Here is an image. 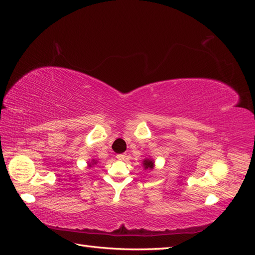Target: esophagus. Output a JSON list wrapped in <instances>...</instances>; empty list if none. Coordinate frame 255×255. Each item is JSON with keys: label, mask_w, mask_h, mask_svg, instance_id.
<instances>
[{"label": "esophagus", "mask_w": 255, "mask_h": 255, "mask_svg": "<svg viewBox=\"0 0 255 255\" xmlns=\"http://www.w3.org/2000/svg\"><path fill=\"white\" fill-rule=\"evenodd\" d=\"M117 159H120V161H125L127 155L125 154V153H122V154H117Z\"/></svg>", "instance_id": "esophagus-1"}]
</instances>
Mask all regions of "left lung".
<instances>
[{"mask_svg":"<svg viewBox=\"0 0 255 255\" xmlns=\"http://www.w3.org/2000/svg\"><path fill=\"white\" fill-rule=\"evenodd\" d=\"M154 159L151 158V157H147V158H144L143 161H142V164H143V167L144 169H147V170H152L153 168H154Z\"/></svg>","mask_w":255,"mask_h":255,"instance_id":"8db88e82","label":"left lung"}]
</instances>
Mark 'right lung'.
Instances as JSON below:
<instances>
[{
  "instance_id": "right-lung-1",
  "label": "right lung",
  "mask_w": 255,
  "mask_h": 255,
  "mask_svg": "<svg viewBox=\"0 0 255 255\" xmlns=\"http://www.w3.org/2000/svg\"><path fill=\"white\" fill-rule=\"evenodd\" d=\"M98 163V161L97 159H94V158H92L91 161H89L88 162V167H92V166H94V165H96Z\"/></svg>"
}]
</instances>
